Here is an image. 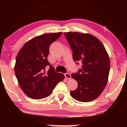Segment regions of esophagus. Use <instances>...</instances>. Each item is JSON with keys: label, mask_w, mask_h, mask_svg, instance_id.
I'll use <instances>...</instances> for the list:
<instances>
[{"label": "esophagus", "mask_w": 127, "mask_h": 127, "mask_svg": "<svg viewBox=\"0 0 127 127\" xmlns=\"http://www.w3.org/2000/svg\"><path fill=\"white\" fill-rule=\"evenodd\" d=\"M64 76L65 77V78H67V79H71V75L70 74L68 73H67L64 74Z\"/></svg>", "instance_id": "esophagus-1"}]
</instances>
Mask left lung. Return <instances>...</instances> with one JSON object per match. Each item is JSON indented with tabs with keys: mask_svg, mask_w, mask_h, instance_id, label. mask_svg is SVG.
I'll use <instances>...</instances> for the list:
<instances>
[{
	"mask_svg": "<svg viewBox=\"0 0 127 127\" xmlns=\"http://www.w3.org/2000/svg\"><path fill=\"white\" fill-rule=\"evenodd\" d=\"M64 35L72 48L73 59L82 64L81 69L71 75L78 82V87L70 91V95L79 101H93L101 94L108 81V54L101 41L91 34L70 32Z\"/></svg>",
	"mask_w": 127,
	"mask_h": 127,
	"instance_id": "1",
	"label": "left lung"
}]
</instances>
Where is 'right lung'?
I'll list each match as a JSON object with an SVG mask.
<instances>
[{"instance_id":"right-lung-1","label":"right lung","mask_w":127,"mask_h":127,"mask_svg":"<svg viewBox=\"0 0 127 127\" xmlns=\"http://www.w3.org/2000/svg\"><path fill=\"white\" fill-rule=\"evenodd\" d=\"M62 32L45 33L33 37L23 46L16 58L14 71L20 88L33 99L48 97L64 75L56 73L47 60L49 46L62 35Z\"/></svg>"}]
</instances>
